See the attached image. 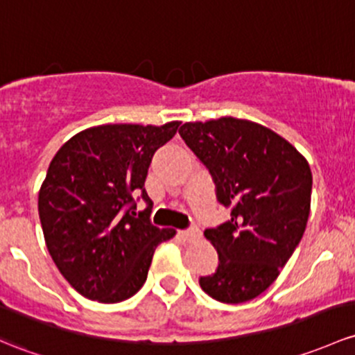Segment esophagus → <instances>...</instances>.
Returning <instances> with one entry per match:
<instances>
[{"mask_svg":"<svg viewBox=\"0 0 355 355\" xmlns=\"http://www.w3.org/2000/svg\"><path fill=\"white\" fill-rule=\"evenodd\" d=\"M199 230L197 227H190V230H182L178 231V238H180L182 241H192L196 240V238H199Z\"/></svg>","mask_w":355,"mask_h":355,"instance_id":"esophagus-1","label":"esophagus"}]
</instances>
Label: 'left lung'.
<instances>
[{
	"mask_svg": "<svg viewBox=\"0 0 355 355\" xmlns=\"http://www.w3.org/2000/svg\"><path fill=\"white\" fill-rule=\"evenodd\" d=\"M182 139L211 173L231 219L204 231L218 250L214 274L199 279L227 304L260 296L300 245L311 204L308 162L274 130L243 121L185 122Z\"/></svg>",
	"mask_w": 355,
	"mask_h": 355,
	"instance_id": "left-lung-1",
	"label": "left lung"
}]
</instances>
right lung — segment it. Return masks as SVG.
Wrapping results in <instances>:
<instances>
[{
    "mask_svg": "<svg viewBox=\"0 0 355 355\" xmlns=\"http://www.w3.org/2000/svg\"><path fill=\"white\" fill-rule=\"evenodd\" d=\"M178 125L89 128L52 158L39 192L40 225L52 260L81 296L100 303L134 296L146 282L156 246L173 238L175 230L149 221L144 182L153 155ZM139 193L147 209L136 215Z\"/></svg>",
    "mask_w": 355,
    "mask_h": 355,
    "instance_id": "1",
    "label": "right lung"
}]
</instances>
